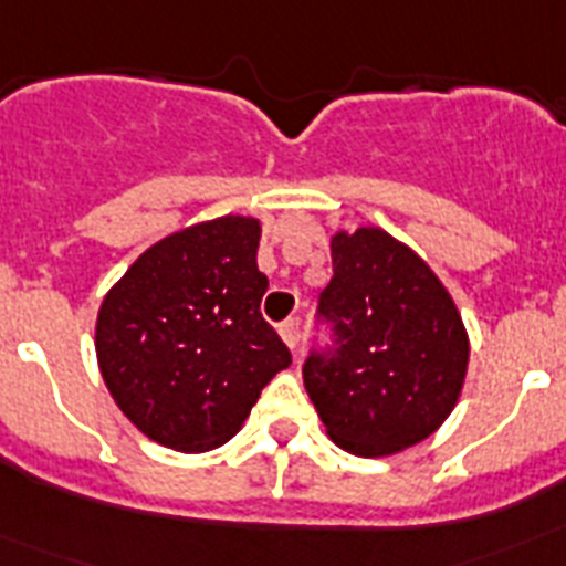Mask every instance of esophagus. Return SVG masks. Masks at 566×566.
<instances>
[{
	"mask_svg": "<svg viewBox=\"0 0 566 566\" xmlns=\"http://www.w3.org/2000/svg\"><path fill=\"white\" fill-rule=\"evenodd\" d=\"M280 337H283V343L292 348V354L300 352V328H297V319H286V323H280Z\"/></svg>",
	"mask_w": 566,
	"mask_h": 566,
	"instance_id": "obj_1",
	"label": "esophagus"
}]
</instances>
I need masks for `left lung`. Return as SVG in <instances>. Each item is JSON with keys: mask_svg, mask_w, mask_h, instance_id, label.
I'll use <instances>...</instances> for the list:
<instances>
[{"mask_svg": "<svg viewBox=\"0 0 566 566\" xmlns=\"http://www.w3.org/2000/svg\"><path fill=\"white\" fill-rule=\"evenodd\" d=\"M332 263L317 306L332 345L308 354L303 382L332 442L354 457H391L451 417L468 332L433 269L382 229L334 234Z\"/></svg>", "mask_w": 566, "mask_h": 566, "instance_id": "1", "label": "left lung"}]
</instances>
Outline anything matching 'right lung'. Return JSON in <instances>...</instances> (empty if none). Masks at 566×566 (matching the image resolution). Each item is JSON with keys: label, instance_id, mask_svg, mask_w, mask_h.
<instances>
[{"label": "right lung", "instance_id": "obj_1", "mask_svg": "<svg viewBox=\"0 0 566 566\" xmlns=\"http://www.w3.org/2000/svg\"><path fill=\"white\" fill-rule=\"evenodd\" d=\"M260 221L223 214L167 234L107 292L96 319L104 385L124 417L172 451L221 448L292 365L263 314Z\"/></svg>", "mask_w": 566, "mask_h": 566}]
</instances>
